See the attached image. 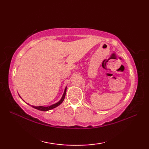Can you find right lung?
Returning <instances> with one entry per match:
<instances>
[{
  "mask_svg": "<svg viewBox=\"0 0 149 149\" xmlns=\"http://www.w3.org/2000/svg\"><path fill=\"white\" fill-rule=\"evenodd\" d=\"M66 88H65V91H64V93H63V95L61 98V99L58 102L56 103L55 104H53V105L50 106H48V107H44V106H31L34 108H35L36 109H38L40 111H49L52 109L53 108H55L57 106H58L59 105H60L63 102V100L65 99V95H66Z\"/></svg>",
  "mask_w": 149,
  "mask_h": 149,
  "instance_id": "1",
  "label": "right lung"
}]
</instances>
